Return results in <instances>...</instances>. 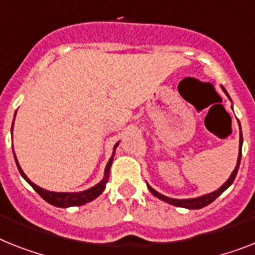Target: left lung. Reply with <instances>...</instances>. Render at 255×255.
Masks as SVG:
<instances>
[{
    "label": "left lung",
    "mask_w": 255,
    "mask_h": 255,
    "mask_svg": "<svg viewBox=\"0 0 255 255\" xmlns=\"http://www.w3.org/2000/svg\"><path fill=\"white\" fill-rule=\"evenodd\" d=\"M222 87V90L224 91V94L228 96V99L232 102V99H231V96L228 95V92H227V90L223 86H220ZM239 121V120H237ZM240 125V123H239ZM241 148H243V132H241V125H240V146H239V156H237V163H236V167H235V169H233V172L231 173V176H229L228 180L224 182V184L220 186V188L218 189V190L212 191V193H208V194H203V195H199V197H195V198H186V199H177V198H170V197H167V195L161 194V193H159V191H156L153 188H151L150 185L147 184V188L150 189V191L152 193L156 198L161 199V201L167 202V203H169V205H173V206H177V207H184V208H188V210H199V208H203L206 207V206H208L210 203H212V202L215 201L216 198H218L219 195L222 194L223 191H226L227 189L231 186V185L233 184V181H235V178H236V174L237 172H239V167H240V161H241Z\"/></svg>",
    "instance_id": "obj_1"
}]
</instances>
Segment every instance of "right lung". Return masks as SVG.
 <instances>
[{"instance_id": "1", "label": "right lung", "mask_w": 255, "mask_h": 255, "mask_svg": "<svg viewBox=\"0 0 255 255\" xmlns=\"http://www.w3.org/2000/svg\"><path fill=\"white\" fill-rule=\"evenodd\" d=\"M16 115V112H15ZM14 119H15V116H14ZM12 128H14V120H12V125H11V134H12ZM120 140L115 144L113 147V152H112V156L111 159L108 160L107 165H105V169H104V177L102 178L100 182H98L96 185H94L92 188L87 189V190H83V191H74V193H67V191H49V190H45V189L40 188L37 186L36 184H33L32 181L29 180L28 177L26 176V173L23 172L20 165L18 163V159L15 156V152L12 151L14 153V159H15V163H16V167H18L19 173L22 174V177L28 182L31 186L33 188V190L37 191V194L44 199V201H47L48 203H50L52 206H56V207H61V208H67V207H73V206H82V205H86L88 202L94 201L99 197V195L102 194L103 191H104L105 186H107V182L109 180V172H111V167H112V163H113V157H115V152H116V148L119 146Z\"/></svg>"}]
</instances>
